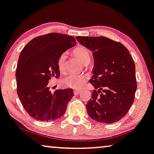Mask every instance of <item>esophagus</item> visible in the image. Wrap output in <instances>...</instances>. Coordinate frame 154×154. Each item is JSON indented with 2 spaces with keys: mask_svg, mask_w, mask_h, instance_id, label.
Listing matches in <instances>:
<instances>
[{
  "mask_svg": "<svg viewBox=\"0 0 154 154\" xmlns=\"http://www.w3.org/2000/svg\"><path fill=\"white\" fill-rule=\"evenodd\" d=\"M80 90H74V94H75V95H79V94L80 93Z\"/></svg>",
  "mask_w": 154,
  "mask_h": 154,
  "instance_id": "obj_1",
  "label": "esophagus"
}]
</instances>
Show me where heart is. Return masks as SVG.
<instances>
[{"mask_svg": "<svg viewBox=\"0 0 154 154\" xmlns=\"http://www.w3.org/2000/svg\"><path fill=\"white\" fill-rule=\"evenodd\" d=\"M73 54L83 65H88L91 60L89 51L83 47H79L73 51ZM66 58L67 53L61 54L57 60V67L60 72L64 73L66 70ZM87 77L82 74H69L66 75L61 80V83L65 87L72 89H80L85 85Z\"/></svg>", "mask_w": 154, "mask_h": 154, "instance_id": "1", "label": "heart"}]
</instances>
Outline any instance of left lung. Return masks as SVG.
<instances>
[{
    "mask_svg": "<svg viewBox=\"0 0 154 154\" xmlns=\"http://www.w3.org/2000/svg\"><path fill=\"white\" fill-rule=\"evenodd\" d=\"M93 52L95 89L86 105L87 113L98 122L112 124L123 118L134 101L137 89L133 58L123 45L104 36H77Z\"/></svg>",
    "mask_w": 154,
    "mask_h": 154,
    "instance_id": "8db88e82",
    "label": "left lung"
}]
</instances>
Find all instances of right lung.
<instances>
[{"mask_svg": "<svg viewBox=\"0 0 154 154\" xmlns=\"http://www.w3.org/2000/svg\"><path fill=\"white\" fill-rule=\"evenodd\" d=\"M75 44L74 37L49 33L33 38L21 51L16 73L17 94L26 112L34 119L52 121L65 113L74 91L65 89L51 94L49 81L60 77L59 56Z\"/></svg>", "mask_w": 154, "mask_h": 154, "instance_id": "right-lung-1", "label": "right lung"}]
</instances>
